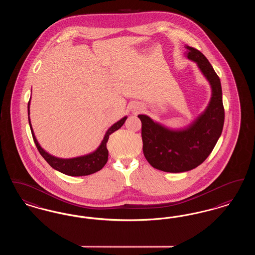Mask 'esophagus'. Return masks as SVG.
Returning <instances> with one entry per match:
<instances>
[{
	"instance_id": "1",
	"label": "esophagus",
	"mask_w": 255,
	"mask_h": 255,
	"mask_svg": "<svg viewBox=\"0 0 255 255\" xmlns=\"http://www.w3.org/2000/svg\"><path fill=\"white\" fill-rule=\"evenodd\" d=\"M140 110H141V108H137V110H135V111H134V114H136V113H138V112H139V111H140Z\"/></svg>"
}]
</instances>
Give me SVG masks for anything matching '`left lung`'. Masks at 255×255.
Returning a JSON list of instances; mask_svg holds the SVG:
<instances>
[{
  "label": "left lung",
  "mask_w": 255,
  "mask_h": 255,
  "mask_svg": "<svg viewBox=\"0 0 255 255\" xmlns=\"http://www.w3.org/2000/svg\"><path fill=\"white\" fill-rule=\"evenodd\" d=\"M184 55L193 61L211 88L206 109L187 126L173 129L138 115L141 121L142 150L147 161L156 169L181 173L194 169L210 155L223 131L225 110L218 75L206 56L185 46Z\"/></svg>",
  "instance_id": "left-lung-1"
}]
</instances>
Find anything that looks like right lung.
<instances>
[{
	"label": "right lung",
	"instance_id": "add662e5",
	"mask_svg": "<svg viewBox=\"0 0 255 255\" xmlns=\"http://www.w3.org/2000/svg\"><path fill=\"white\" fill-rule=\"evenodd\" d=\"M29 107H30V100L28 101L27 104V115H28V123L29 127L32 133L33 140L35 142L38 151L40 152L41 156L46 159V161L49 163V165L53 169L57 170L61 173L68 175V176H73V177H80V176H87L94 174L97 171L102 169L104 165L106 164L108 160V149H107V142L109 139V135L111 133L116 132L119 130L122 125L124 124L125 121L127 120V117L125 116L122 118L121 121H119L116 123H114L107 132L105 133V135L101 141V143L97 147V149L89 154H86L83 156L75 157V158H63L55 157L50 155L45 149H43L41 145L39 144L37 140L36 136L33 132L32 125L29 119Z\"/></svg>",
	"mask_w": 255,
	"mask_h": 255
}]
</instances>
